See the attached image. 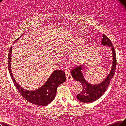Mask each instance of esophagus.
<instances>
[{
    "label": "esophagus",
    "mask_w": 126,
    "mask_h": 126,
    "mask_svg": "<svg viewBox=\"0 0 126 126\" xmlns=\"http://www.w3.org/2000/svg\"><path fill=\"white\" fill-rule=\"evenodd\" d=\"M65 74H66V79H67V80H72L73 79L71 74L70 72L66 71Z\"/></svg>",
    "instance_id": "1"
}]
</instances>
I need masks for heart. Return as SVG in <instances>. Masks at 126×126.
Returning <instances> with one entry per match:
<instances>
[{
    "instance_id": "obj_1",
    "label": "heart",
    "mask_w": 126,
    "mask_h": 126,
    "mask_svg": "<svg viewBox=\"0 0 126 126\" xmlns=\"http://www.w3.org/2000/svg\"><path fill=\"white\" fill-rule=\"evenodd\" d=\"M70 49L71 50V52L73 53L71 56V58L73 60V62L74 63H78L82 61V60L84 57V53L79 52V49L78 47H71Z\"/></svg>"
}]
</instances>
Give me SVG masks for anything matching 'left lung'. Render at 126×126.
<instances>
[{"label":"left lung","mask_w":126,"mask_h":126,"mask_svg":"<svg viewBox=\"0 0 126 126\" xmlns=\"http://www.w3.org/2000/svg\"><path fill=\"white\" fill-rule=\"evenodd\" d=\"M102 37L101 43L104 46H107L111 48L113 59L111 70L103 81L99 84L90 83L85 73L84 63L75 67L71 70V73L73 79L81 83L83 86L82 91L77 95V99L82 102L90 103L101 97L106 91L110 80L115 74L117 63L115 49L111 41L104 34H103Z\"/></svg>","instance_id":"obj_1"}]
</instances>
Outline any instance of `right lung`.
Listing matches in <instances>:
<instances>
[{"label":"right lung","instance_id":"add662e5","mask_svg":"<svg viewBox=\"0 0 126 126\" xmlns=\"http://www.w3.org/2000/svg\"><path fill=\"white\" fill-rule=\"evenodd\" d=\"M18 39L19 38L15 41ZM12 49L11 47L9 52L8 67L13 82L20 94L28 101L33 104L43 107L49 104L56 95L59 85L66 80L65 72L63 70H55L43 85L32 89H25L18 84L14 78L11 67Z\"/></svg>","mask_w":126,"mask_h":126}]
</instances>
